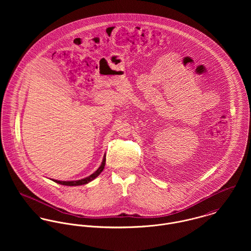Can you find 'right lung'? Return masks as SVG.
Here are the masks:
<instances>
[{
  "label": "right lung",
  "instance_id": "1",
  "mask_svg": "<svg viewBox=\"0 0 251 251\" xmlns=\"http://www.w3.org/2000/svg\"><path fill=\"white\" fill-rule=\"evenodd\" d=\"M105 155L103 156V160L100 164V166L99 167V169L94 172L92 175H90L89 177H86L84 179H77V180H58V179H53L55 182L57 183H60V184H63V185H69V186H75V185H81V184H86L90 181H92L93 179H96L97 177H99V175L103 171L104 169V166H105Z\"/></svg>",
  "mask_w": 251,
  "mask_h": 251
}]
</instances>
